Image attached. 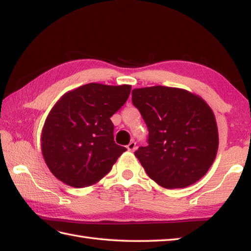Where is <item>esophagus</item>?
Segmentation results:
<instances>
[{"mask_svg":"<svg viewBox=\"0 0 251 251\" xmlns=\"http://www.w3.org/2000/svg\"><path fill=\"white\" fill-rule=\"evenodd\" d=\"M126 149L129 150V151H131V152H133V151L136 149V142H134V141H131L130 143L127 144Z\"/></svg>","mask_w":251,"mask_h":251,"instance_id":"1","label":"esophagus"}]
</instances>
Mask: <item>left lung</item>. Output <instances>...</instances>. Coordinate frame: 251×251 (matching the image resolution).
<instances>
[{
  "mask_svg": "<svg viewBox=\"0 0 251 251\" xmlns=\"http://www.w3.org/2000/svg\"><path fill=\"white\" fill-rule=\"evenodd\" d=\"M132 102L149 130L148 146L134 153L149 177L176 189L204 176L219 149L215 118L206 102L167 86L133 89Z\"/></svg>",
  "mask_w": 251,
  "mask_h": 251,
  "instance_id": "1",
  "label": "left lung"
}]
</instances>
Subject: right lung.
Masks as SVG:
<instances>
[{"mask_svg": "<svg viewBox=\"0 0 251 251\" xmlns=\"http://www.w3.org/2000/svg\"><path fill=\"white\" fill-rule=\"evenodd\" d=\"M130 85L89 83L52 108L41 135L47 166L61 181L84 188L106 176L126 149L115 143L110 118L125 105Z\"/></svg>", "mask_w": 251, "mask_h": 251, "instance_id": "add662e5", "label": "right lung"}]
</instances>
